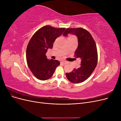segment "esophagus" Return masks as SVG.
Segmentation results:
<instances>
[{
  "mask_svg": "<svg viewBox=\"0 0 121 121\" xmlns=\"http://www.w3.org/2000/svg\"><path fill=\"white\" fill-rule=\"evenodd\" d=\"M60 63H61V64H63L64 65H65V64H67V61H61Z\"/></svg>",
  "mask_w": 121,
  "mask_h": 121,
  "instance_id": "esophagus-1",
  "label": "esophagus"
}]
</instances>
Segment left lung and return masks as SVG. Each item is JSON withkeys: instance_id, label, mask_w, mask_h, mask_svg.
<instances>
[{"instance_id": "left-lung-1", "label": "left lung", "mask_w": 121, "mask_h": 121, "mask_svg": "<svg viewBox=\"0 0 121 121\" xmlns=\"http://www.w3.org/2000/svg\"><path fill=\"white\" fill-rule=\"evenodd\" d=\"M69 34L76 35L78 38V46L75 55L81 60L80 67L74 69L71 72L66 73V77L73 83H80L89 78L95 69L97 63V52L95 42L90 33L82 28H68L63 35Z\"/></svg>"}]
</instances>
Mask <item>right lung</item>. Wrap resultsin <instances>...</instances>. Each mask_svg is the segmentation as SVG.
I'll list each match as a JSON object with an SVG mask.
<instances>
[{
	"instance_id": "add662e5",
	"label": "right lung",
	"mask_w": 121,
	"mask_h": 121,
	"mask_svg": "<svg viewBox=\"0 0 121 121\" xmlns=\"http://www.w3.org/2000/svg\"><path fill=\"white\" fill-rule=\"evenodd\" d=\"M65 29L45 26L39 29L29 42L26 50L27 64L38 79H49L60 65L57 60L47 59L45 54L47 49L52 48L55 40L63 33Z\"/></svg>"
}]
</instances>
